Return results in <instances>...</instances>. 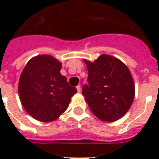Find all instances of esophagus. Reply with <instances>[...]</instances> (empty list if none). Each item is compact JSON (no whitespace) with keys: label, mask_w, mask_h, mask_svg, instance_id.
Segmentation results:
<instances>
[{"label":"esophagus","mask_w":159,"mask_h":159,"mask_svg":"<svg viewBox=\"0 0 159 159\" xmlns=\"http://www.w3.org/2000/svg\"><path fill=\"white\" fill-rule=\"evenodd\" d=\"M76 89H77V91H78V92H80V91H81V87H80V84H79V85L76 87Z\"/></svg>","instance_id":"1"}]
</instances>
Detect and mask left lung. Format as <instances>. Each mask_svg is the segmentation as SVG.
Instances as JSON below:
<instances>
[{
  "label": "left lung",
  "instance_id": "left-lung-1",
  "mask_svg": "<svg viewBox=\"0 0 159 159\" xmlns=\"http://www.w3.org/2000/svg\"><path fill=\"white\" fill-rule=\"evenodd\" d=\"M88 84L82 93L89 109L102 121L114 122L124 116L134 99V83L129 70L121 60L109 55L90 62Z\"/></svg>",
  "mask_w": 159,
  "mask_h": 159
}]
</instances>
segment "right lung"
Segmentation results:
<instances>
[{
    "label": "right lung",
    "instance_id": "right-lung-1",
    "mask_svg": "<svg viewBox=\"0 0 159 159\" xmlns=\"http://www.w3.org/2000/svg\"><path fill=\"white\" fill-rule=\"evenodd\" d=\"M60 69L61 63L51 55H38L29 60L20 75L18 92L22 106L39 121L57 119L77 92Z\"/></svg>",
    "mask_w": 159,
    "mask_h": 159
}]
</instances>
